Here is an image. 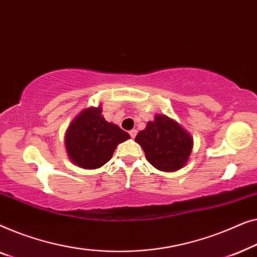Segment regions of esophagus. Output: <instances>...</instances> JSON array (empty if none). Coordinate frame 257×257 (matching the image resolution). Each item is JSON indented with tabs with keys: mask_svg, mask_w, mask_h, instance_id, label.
Wrapping results in <instances>:
<instances>
[{
	"mask_svg": "<svg viewBox=\"0 0 257 257\" xmlns=\"http://www.w3.org/2000/svg\"><path fill=\"white\" fill-rule=\"evenodd\" d=\"M129 134H130V136L133 137V139H135V136L137 135V130H136V129H133V130H130Z\"/></svg>",
	"mask_w": 257,
	"mask_h": 257,
	"instance_id": "esophagus-1",
	"label": "esophagus"
}]
</instances>
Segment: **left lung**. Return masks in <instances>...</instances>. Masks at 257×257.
I'll use <instances>...</instances> for the list:
<instances>
[{"label": "left lung", "instance_id": "1", "mask_svg": "<svg viewBox=\"0 0 257 257\" xmlns=\"http://www.w3.org/2000/svg\"><path fill=\"white\" fill-rule=\"evenodd\" d=\"M149 163L160 171L175 172L185 166L192 153L193 139L178 122L156 114L135 137Z\"/></svg>", "mask_w": 257, "mask_h": 257}]
</instances>
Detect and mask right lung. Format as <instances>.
<instances>
[{
  "mask_svg": "<svg viewBox=\"0 0 257 257\" xmlns=\"http://www.w3.org/2000/svg\"><path fill=\"white\" fill-rule=\"evenodd\" d=\"M130 139L118 125L104 120L102 107H88L80 111L65 133V148L74 165L94 170L113 156L117 144Z\"/></svg>",
  "mask_w": 257,
  "mask_h": 257,
  "instance_id": "right-lung-1",
  "label": "right lung"
}]
</instances>
